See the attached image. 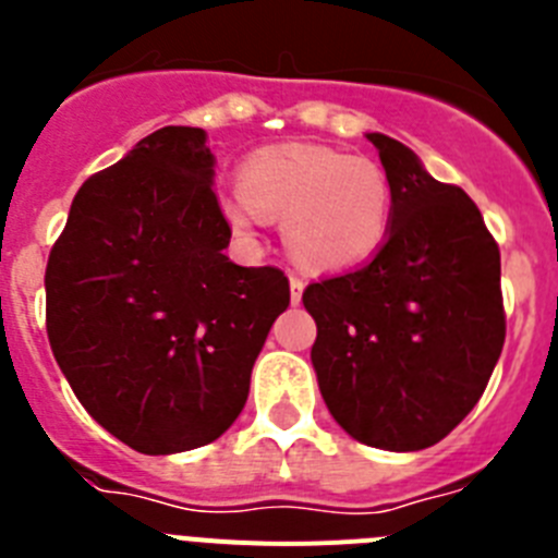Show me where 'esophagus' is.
<instances>
[{"label": "esophagus", "instance_id": "esophagus-1", "mask_svg": "<svg viewBox=\"0 0 558 558\" xmlns=\"http://www.w3.org/2000/svg\"><path fill=\"white\" fill-rule=\"evenodd\" d=\"M302 293H304V279L302 276L290 274V302L293 304L302 302Z\"/></svg>", "mask_w": 558, "mask_h": 558}]
</instances>
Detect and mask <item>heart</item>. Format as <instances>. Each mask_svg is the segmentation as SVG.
Segmentation results:
<instances>
[{
  "label": "heart",
  "mask_w": 558,
  "mask_h": 558,
  "mask_svg": "<svg viewBox=\"0 0 558 558\" xmlns=\"http://www.w3.org/2000/svg\"><path fill=\"white\" fill-rule=\"evenodd\" d=\"M220 211L240 236L254 234L263 218L279 220L295 263L340 270L383 248L393 220V190L374 159L295 142L251 153L240 170V190L226 192Z\"/></svg>",
  "instance_id": "obj_1"
}]
</instances>
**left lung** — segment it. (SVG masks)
<instances>
[{
  "instance_id": "left-lung-1",
  "label": "left lung",
  "mask_w": 558,
  "mask_h": 558,
  "mask_svg": "<svg viewBox=\"0 0 558 558\" xmlns=\"http://www.w3.org/2000/svg\"><path fill=\"white\" fill-rule=\"evenodd\" d=\"M393 190L372 263L307 284L313 366L329 413L368 447L413 452L477 405L506 340L500 248L475 201L402 142L368 133Z\"/></svg>"
}]
</instances>
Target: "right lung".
<instances>
[{
    "mask_svg": "<svg viewBox=\"0 0 558 558\" xmlns=\"http://www.w3.org/2000/svg\"><path fill=\"white\" fill-rule=\"evenodd\" d=\"M211 167L204 128L153 131L83 181L44 274L49 347L69 386L145 456L229 430L290 304L282 270L223 254L231 226Z\"/></svg>",
    "mask_w": 558,
    "mask_h": 558,
    "instance_id": "right-lung-1",
    "label": "right lung"
}]
</instances>
